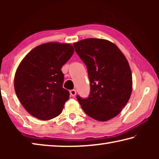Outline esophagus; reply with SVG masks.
Wrapping results in <instances>:
<instances>
[{
	"mask_svg": "<svg viewBox=\"0 0 159 159\" xmlns=\"http://www.w3.org/2000/svg\"><path fill=\"white\" fill-rule=\"evenodd\" d=\"M70 95H71L72 97L76 96V90H74V89L70 90Z\"/></svg>",
	"mask_w": 159,
	"mask_h": 159,
	"instance_id": "obj_1",
	"label": "esophagus"
}]
</instances>
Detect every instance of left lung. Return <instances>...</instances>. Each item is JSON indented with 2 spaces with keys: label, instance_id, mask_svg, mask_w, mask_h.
Listing matches in <instances>:
<instances>
[{
  "label": "left lung",
  "instance_id": "8db88e82",
  "mask_svg": "<svg viewBox=\"0 0 159 159\" xmlns=\"http://www.w3.org/2000/svg\"><path fill=\"white\" fill-rule=\"evenodd\" d=\"M78 55L87 66L90 83L88 98H76L83 111L99 121L119 114L130 98L131 70L125 55L107 40L86 39L74 43Z\"/></svg>",
  "mask_w": 159,
  "mask_h": 159
}]
</instances>
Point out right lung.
I'll list each match as a JSON object with an SVG mask.
<instances>
[{
  "mask_svg": "<svg viewBox=\"0 0 159 159\" xmlns=\"http://www.w3.org/2000/svg\"><path fill=\"white\" fill-rule=\"evenodd\" d=\"M74 52L71 44L48 43L31 50L20 62L15 75V90L31 116L47 120L62 111L69 92L62 87L61 69Z\"/></svg>",
  "mask_w": 159,
  "mask_h": 159,
  "instance_id": "1",
  "label": "right lung"
}]
</instances>
